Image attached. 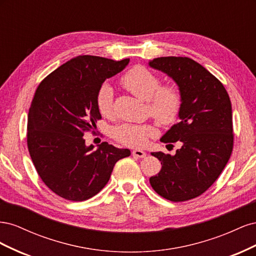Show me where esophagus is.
I'll return each instance as SVG.
<instances>
[{"mask_svg": "<svg viewBox=\"0 0 256 256\" xmlns=\"http://www.w3.org/2000/svg\"><path fill=\"white\" fill-rule=\"evenodd\" d=\"M132 156L138 157V158H144L146 156V152L140 150H132Z\"/></svg>", "mask_w": 256, "mask_h": 256, "instance_id": "obj_1", "label": "esophagus"}]
</instances>
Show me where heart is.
<instances>
[{
  "label": "heart",
  "instance_id": "b5f03b06",
  "mask_svg": "<svg viewBox=\"0 0 256 256\" xmlns=\"http://www.w3.org/2000/svg\"><path fill=\"white\" fill-rule=\"evenodd\" d=\"M120 83L131 94L147 102L152 116L164 125L175 122L182 110V92L175 84L160 85V78L150 69L136 66L122 76ZM96 104L98 111L104 118L114 113V90L109 83L100 86ZM157 130L150 124H122L113 130V136L120 143L130 147H143Z\"/></svg>",
  "mask_w": 256,
  "mask_h": 256
}]
</instances>
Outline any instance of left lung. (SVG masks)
<instances>
[{
	"mask_svg": "<svg viewBox=\"0 0 256 256\" xmlns=\"http://www.w3.org/2000/svg\"><path fill=\"white\" fill-rule=\"evenodd\" d=\"M166 74L182 97L180 122L161 142H180L174 156L152 152L161 161L160 172L150 178L152 189L172 202H184L204 193L216 180L233 150L232 104L223 84L189 58L164 56L150 62Z\"/></svg>",
	"mask_w": 256,
	"mask_h": 256,
	"instance_id": "left-lung-1",
	"label": "left lung"
}]
</instances>
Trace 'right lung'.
<instances>
[{"label":"right lung","instance_id":"1","mask_svg":"<svg viewBox=\"0 0 256 256\" xmlns=\"http://www.w3.org/2000/svg\"><path fill=\"white\" fill-rule=\"evenodd\" d=\"M128 63L79 56L38 85L28 115V148L42 180L58 196L74 202L92 198L109 182L116 162L130 156L129 150L106 142L92 150L83 136L102 118L100 86Z\"/></svg>","mask_w":256,"mask_h":256}]
</instances>
